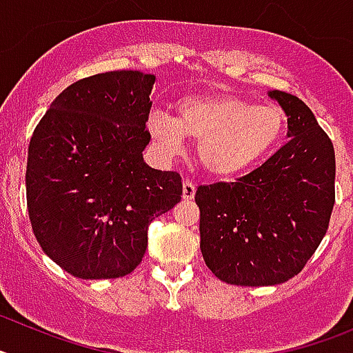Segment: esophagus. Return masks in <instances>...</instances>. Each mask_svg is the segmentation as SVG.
I'll return each mask as SVG.
<instances>
[{"label":"esophagus","instance_id":"obj_1","mask_svg":"<svg viewBox=\"0 0 353 353\" xmlns=\"http://www.w3.org/2000/svg\"><path fill=\"white\" fill-rule=\"evenodd\" d=\"M196 194V183L192 180H185L183 182V189H182V196L183 199H192Z\"/></svg>","mask_w":353,"mask_h":353}]
</instances>
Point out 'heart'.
Returning <instances> with one entry per match:
<instances>
[{"mask_svg": "<svg viewBox=\"0 0 353 353\" xmlns=\"http://www.w3.org/2000/svg\"><path fill=\"white\" fill-rule=\"evenodd\" d=\"M285 129L281 108L224 93L187 97L176 104V118L155 111L148 120L150 136L164 154H179L187 136L198 143L203 166L217 176L254 166L281 141Z\"/></svg>", "mask_w": 353, "mask_h": 353, "instance_id": "heart-1", "label": "heart"}]
</instances>
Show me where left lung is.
<instances>
[{"instance_id":"1","label":"left lung","mask_w":353,"mask_h":353,"mask_svg":"<svg viewBox=\"0 0 353 353\" xmlns=\"http://www.w3.org/2000/svg\"><path fill=\"white\" fill-rule=\"evenodd\" d=\"M290 141L236 182L199 185V248L208 269L236 286H272L297 276L320 245L334 207L336 157L311 109L272 90Z\"/></svg>"}]
</instances>
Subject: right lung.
<instances>
[{
  "label": "right lung",
  "instance_id": "obj_1",
  "mask_svg": "<svg viewBox=\"0 0 353 353\" xmlns=\"http://www.w3.org/2000/svg\"><path fill=\"white\" fill-rule=\"evenodd\" d=\"M154 74L114 70L65 88L28 146L26 199L40 248L74 277L114 279L145 256L148 224L182 199L176 171L146 166Z\"/></svg>",
  "mask_w": 353,
  "mask_h": 353
}]
</instances>
